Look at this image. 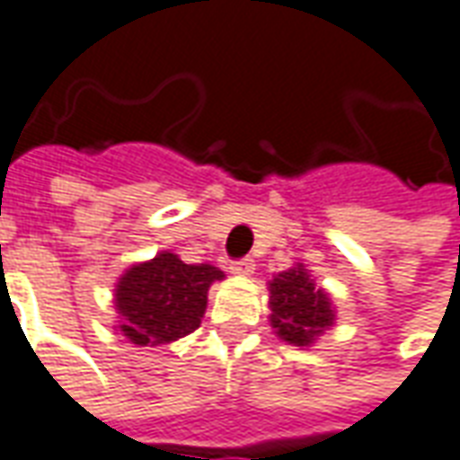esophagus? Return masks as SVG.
Segmentation results:
<instances>
[{
    "label": "esophagus",
    "mask_w": 460,
    "mask_h": 460,
    "mask_svg": "<svg viewBox=\"0 0 460 460\" xmlns=\"http://www.w3.org/2000/svg\"><path fill=\"white\" fill-rule=\"evenodd\" d=\"M254 259L252 256H243V259H236V261H231L229 270L234 271V274H242V277H246V274H252L254 271Z\"/></svg>",
    "instance_id": "1"
}]
</instances>
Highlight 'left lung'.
I'll list each match as a JSON object with an SVG mask.
<instances>
[{"label":"left lung","mask_w":460,"mask_h":460,"mask_svg":"<svg viewBox=\"0 0 460 460\" xmlns=\"http://www.w3.org/2000/svg\"><path fill=\"white\" fill-rule=\"evenodd\" d=\"M270 322L284 342L307 348L335 324L332 299L309 277L305 264L274 274L270 282Z\"/></svg>","instance_id":"1"}]
</instances>
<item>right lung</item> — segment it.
Returning <instances> with one entry per match:
<instances>
[{
    "instance_id": "right-lung-1",
    "label": "right lung",
    "mask_w": 460,
    "mask_h": 460,
    "mask_svg": "<svg viewBox=\"0 0 460 460\" xmlns=\"http://www.w3.org/2000/svg\"><path fill=\"white\" fill-rule=\"evenodd\" d=\"M217 279H224V271L211 264H183L171 252L133 264L115 284L118 330L140 348L190 335L201 324L208 287Z\"/></svg>"
}]
</instances>
